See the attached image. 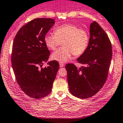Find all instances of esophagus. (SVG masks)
<instances>
[{
  "label": "esophagus",
  "instance_id": "34e87169",
  "mask_svg": "<svg viewBox=\"0 0 123 123\" xmlns=\"http://www.w3.org/2000/svg\"><path fill=\"white\" fill-rule=\"evenodd\" d=\"M59 64H60V67H63L64 66V63H59Z\"/></svg>",
  "mask_w": 123,
  "mask_h": 123
}]
</instances>
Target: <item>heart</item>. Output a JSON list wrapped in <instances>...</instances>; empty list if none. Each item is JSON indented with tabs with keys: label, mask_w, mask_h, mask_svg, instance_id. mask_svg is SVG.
Segmentation results:
<instances>
[{
	"label": "heart",
	"mask_w": 123,
	"mask_h": 123,
	"mask_svg": "<svg viewBox=\"0 0 123 123\" xmlns=\"http://www.w3.org/2000/svg\"><path fill=\"white\" fill-rule=\"evenodd\" d=\"M44 40L46 46L51 50H56L62 42L63 47L53 53L51 58L64 63L73 55L79 56L84 52L89 42V36L86 30L80 29L76 25L66 24L57 27L55 34H46Z\"/></svg>",
	"instance_id": "heart-1"
}]
</instances>
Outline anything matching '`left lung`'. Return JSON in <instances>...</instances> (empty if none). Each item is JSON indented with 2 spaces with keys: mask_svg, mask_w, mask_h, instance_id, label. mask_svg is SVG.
<instances>
[{
  "mask_svg": "<svg viewBox=\"0 0 123 123\" xmlns=\"http://www.w3.org/2000/svg\"><path fill=\"white\" fill-rule=\"evenodd\" d=\"M111 58L109 37L97 22H93L90 26L87 47L77 60L86 66L77 68L70 63L66 66L71 94L78 98H87L98 93L107 80Z\"/></svg>",
  "mask_w": 123,
  "mask_h": 123,
  "instance_id": "8db88e82",
  "label": "left lung"
}]
</instances>
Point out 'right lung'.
Segmentation results:
<instances>
[{"instance_id": "obj_1", "label": "right lung", "mask_w": 123, "mask_h": 123, "mask_svg": "<svg viewBox=\"0 0 123 123\" xmlns=\"http://www.w3.org/2000/svg\"><path fill=\"white\" fill-rule=\"evenodd\" d=\"M50 18L32 20L20 29L14 39L11 62L16 79L23 92L31 98H42L50 93L59 64L47 62L50 51L44 38L55 24Z\"/></svg>"}]
</instances>
